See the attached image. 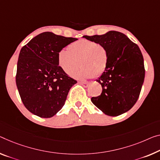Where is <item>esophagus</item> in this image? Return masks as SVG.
I'll use <instances>...</instances> for the list:
<instances>
[{
    "instance_id": "1",
    "label": "esophagus",
    "mask_w": 160,
    "mask_h": 160,
    "mask_svg": "<svg viewBox=\"0 0 160 160\" xmlns=\"http://www.w3.org/2000/svg\"><path fill=\"white\" fill-rule=\"evenodd\" d=\"M79 83H81V84L83 85L84 87H87L88 85V83H89L86 82H80Z\"/></svg>"
}]
</instances>
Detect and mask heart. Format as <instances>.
I'll use <instances>...</instances> for the list:
<instances>
[{
  "label": "heart",
  "instance_id": "obj_1",
  "mask_svg": "<svg viewBox=\"0 0 160 160\" xmlns=\"http://www.w3.org/2000/svg\"><path fill=\"white\" fill-rule=\"evenodd\" d=\"M80 61L82 68L75 74ZM109 55L107 48L95 41L81 39L61 49L58 53V63L66 74L78 78L99 77L108 65Z\"/></svg>",
  "mask_w": 160,
  "mask_h": 160
}]
</instances>
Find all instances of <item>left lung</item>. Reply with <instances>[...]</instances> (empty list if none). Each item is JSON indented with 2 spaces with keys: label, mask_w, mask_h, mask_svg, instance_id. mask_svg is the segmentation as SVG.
Returning a JSON list of instances; mask_svg holds the SVG:
<instances>
[{
  "label": "left lung",
  "mask_w": 160,
  "mask_h": 160,
  "mask_svg": "<svg viewBox=\"0 0 160 160\" xmlns=\"http://www.w3.org/2000/svg\"><path fill=\"white\" fill-rule=\"evenodd\" d=\"M107 48L109 61L104 72L97 80L102 92L92 102L105 114L119 116L137 102L143 84L145 69L139 46L126 35L110 31L104 35L83 36Z\"/></svg>",
  "instance_id": "8db88e82"
}]
</instances>
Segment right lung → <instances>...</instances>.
<instances>
[{"label": "right lung", "mask_w": 160, "mask_h": 160, "mask_svg": "<svg viewBox=\"0 0 160 160\" xmlns=\"http://www.w3.org/2000/svg\"><path fill=\"white\" fill-rule=\"evenodd\" d=\"M77 40L44 32L22 47L16 82L22 102L32 114L49 118L64 105L71 87L77 82L58 66V53Z\"/></svg>", "instance_id": "obj_1"}]
</instances>
